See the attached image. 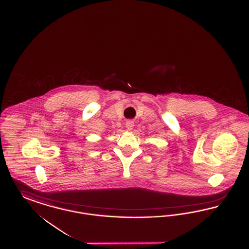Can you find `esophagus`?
Here are the masks:
<instances>
[{
  "mask_svg": "<svg viewBox=\"0 0 249 249\" xmlns=\"http://www.w3.org/2000/svg\"><path fill=\"white\" fill-rule=\"evenodd\" d=\"M133 126H134V123L131 121V120H128L127 122H126V128L128 129L129 130H132V128H133Z\"/></svg>",
  "mask_w": 249,
  "mask_h": 249,
  "instance_id": "1",
  "label": "esophagus"
}]
</instances>
